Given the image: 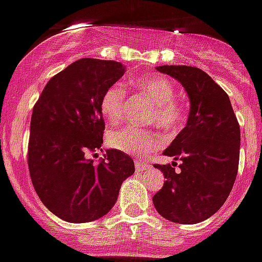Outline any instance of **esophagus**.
Listing matches in <instances>:
<instances>
[{
  "label": "esophagus",
  "instance_id": "obj_1",
  "mask_svg": "<svg viewBox=\"0 0 262 262\" xmlns=\"http://www.w3.org/2000/svg\"><path fill=\"white\" fill-rule=\"evenodd\" d=\"M135 168L138 172H143L144 169L148 168V164H147L146 162H142V160H139V159H136L135 160Z\"/></svg>",
  "mask_w": 262,
  "mask_h": 262
}]
</instances>
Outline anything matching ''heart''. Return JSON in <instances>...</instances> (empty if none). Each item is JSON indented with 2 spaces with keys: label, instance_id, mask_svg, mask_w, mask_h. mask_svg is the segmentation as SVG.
Returning a JSON list of instances; mask_svg holds the SVG:
<instances>
[{
  "label": "heart",
  "instance_id": "heart-1",
  "mask_svg": "<svg viewBox=\"0 0 262 262\" xmlns=\"http://www.w3.org/2000/svg\"><path fill=\"white\" fill-rule=\"evenodd\" d=\"M134 87L139 94L154 104L151 122H155L165 133H176L185 122V111L182 104L175 100V87L159 75L142 77L134 80ZM126 90L120 83L107 87L99 102L100 113L110 123H118L123 118ZM162 138L152 131L136 128H122L108 135V144L113 148L128 155L144 158L160 148Z\"/></svg>",
  "mask_w": 262,
  "mask_h": 262
}]
</instances>
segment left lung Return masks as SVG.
<instances>
[{
	"label": "left lung",
	"instance_id": "8db88e82",
	"mask_svg": "<svg viewBox=\"0 0 262 262\" xmlns=\"http://www.w3.org/2000/svg\"><path fill=\"white\" fill-rule=\"evenodd\" d=\"M178 79L191 100L187 126L164 151L172 164H155L164 184L154 195L156 211L179 224L211 217L233 188L240 158V124L228 94L193 66H159ZM181 164L176 168V160Z\"/></svg>",
	"mask_w": 262,
	"mask_h": 262
}]
</instances>
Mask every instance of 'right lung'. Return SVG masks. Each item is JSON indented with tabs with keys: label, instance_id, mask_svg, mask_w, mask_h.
Wrapping results in <instances>:
<instances>
[{
	"label": "right lung",
	"instance_id": "1",
	"mask_svg": "<svg viewBox=\"0 0 262 262\" xmlns=\"http://www.w3.org/2000/svg\"><path fill=\"white\" fill-rule=\"evenodd\" d=\"M124 73L120 62L82 58L51 78L33 107L31 183L45 207L62 220L89 223L104 216L135 172L133 159L118 149H107L100 163L87 158L103 143L100 97Z\"/></svg>",
	"mask_w": 262,
	"mask_h": 262
}]
</instances>
